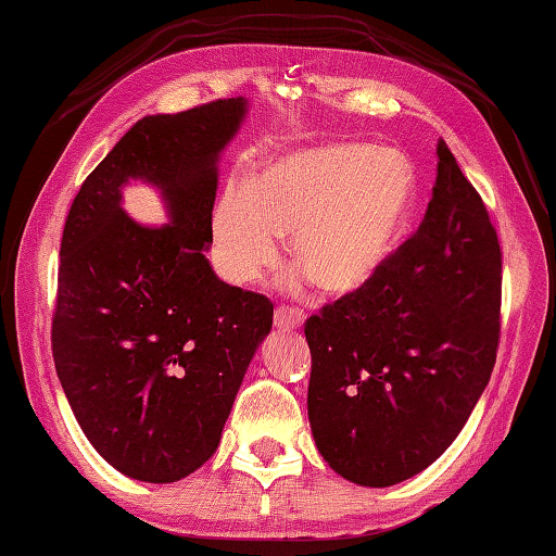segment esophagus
<instances>
[{"label": "esophagus", "instance_id": "esophagus-1", "mask_svg": "<svg viewBox=\"0 0 556 556\" xmlns=\"http://www.w3.org/2000/svg\"><path fill=\"white\" fill-rule=\"evenodd\" d=\"M304 312L296 306H277L275 312V326L277 328H285V331H289V328H299L301 324H304Z\"/></svg>", "mask_w": 556, "mask_h": 556}]
</instances>
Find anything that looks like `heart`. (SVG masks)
Returning a JSON list of instances; mask_svg holds the SVG:
<instances>
[{
    "instance_id": "b5f03b06",
    "label": "heart",
    "mask_w": 556,
    "mask_h": 556,
    "mask_svg": "<svg viewBox=\"0 0 556 556\" xmlns=\"http://www.w3.org/2000/svg\"><path fill=\"white\" fill-rule=\"evenodd\" d=\"M414 172L394 149L321 142L279 154L215 201L213 260L232 285H255L279 257V238L328 294H351L388 265L409 220Z\"/></svg>"
}]
</instances>
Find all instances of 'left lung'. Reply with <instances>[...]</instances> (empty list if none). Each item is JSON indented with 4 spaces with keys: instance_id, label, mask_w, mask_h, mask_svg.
<instances>
[{
    "instance_id": "left-lung-1",
    "label": "left lung",
    "mask_w": 556,
    "mask_h": 556,
    "mask_svg": "<svg viewBox=\"0 0 556 556\" xmlns=\"http://www.w3.org/2000/svg\"><path fill=\"white\" fill-rule=\"evenodd\" d=\"M419 230L378 277L306 318L308 421L338 476L384 488L434 464L491 380L503 252L444 142Z\"/></svg>"
}]
</instances>
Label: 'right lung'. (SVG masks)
Listing matches in <instances>:
<instances>
[{
    "mask_svg": "<svg viewBox=\"0 0 556 556\" xmlns=\"http://www.w3.org/2000/svg\"><path fill=\"white\" fill-rule=\"evenodd\" d=\"M242 98L139 119L102 159L65 218L51 351L80 429L119 473L181 481L220 444L244 370L271 328V301L215 277V162ZM144 177L173 208L144 229L118 188Z\"/></svg>",
    "mask_w": 556,
    "mask_h": 556,
    "instance_id": "right-lung-1",
    "label": "right lung"
}]
</instances>
